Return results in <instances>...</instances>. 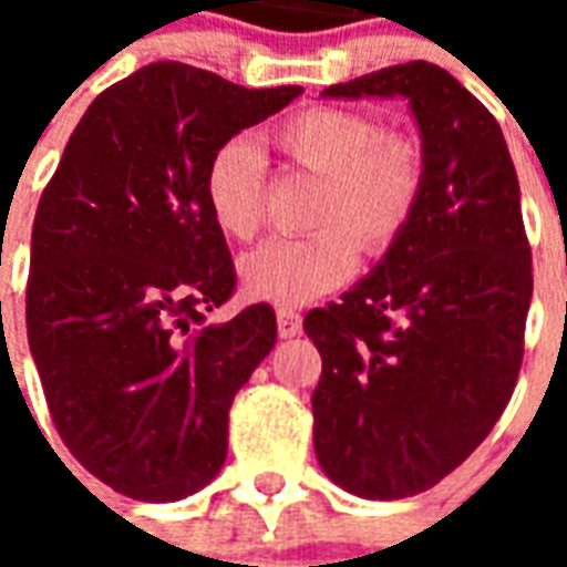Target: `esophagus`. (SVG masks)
Wrapping results in <instances>:
<instances>
[{
	"label": "esophagus",
	"mask_w": 567,
	"mask_h": 567,
	"mask_svg": "<svg viewBox=\"0 0 567 567\" xmlns=\"http://www.w3.org/2000/svg\"><path fill=\"white\" fill-rule=\"evenodd\" d=\"M276 324H279V337H297L300 333V328H303V321H300V312H295V309H279L276 312Z\"/></svg>",
	"instance_id": "34e87169"
}]
</instances>
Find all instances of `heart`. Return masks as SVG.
Instances as JSON below:
<instances>
[{
    "instance_id": "heart-1",
    "label": "heart",
    "mask_w": 567,
    "mask_h": 567,
    "mask_svg": "<svg viewBox=\"0 0 567 567\" xmlns=\"http://www.w3.org/2000/svg\"><path fill=\"white\" fill-rule=\"evenodd\" d=\"M288 161L324 178L309 236H272L239 258V285L251 300L297 307L328 295L355 272L358 246L380 255L416 215L425 157L413 136L380 130L355 109L312 105L272 130ZM212 221L246 243L264 224V157L251 140L215 148L203 175Z\"/></svg>"
}]
</instances>
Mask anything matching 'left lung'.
<instances>
[{
	"label": "left lung",
	"instance_id": "8db88e82",
	"mask_svg": "<svg viewBox=\"0 0 567 567\" xmlns=\"http://www.w3.org/2000/svg\"><path fill=\"white\" fill-rule=\"evenodd\" d=\"M321 96H401L422 136L425 185L406 230L340 303L303 319L321 355V471L358 498H410L486 440L519 377L532 303L519 182L498 121L434 63Z\"/></svg>",
	"mask_w": 567,
	"mask_h": 567
}]
</instances>
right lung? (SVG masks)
I'll return each instance as SVG.
<instances>
[{"label": "right lung", "mask_w": 567, "mask_h": 567, "mask_svg": "<svg viewBox=\"0 0 567 567\" xmlns=\"http://www.w3.org/2000/svg\"><path fill=\"white\" fill-rule=\"evenodd\" d=\"M300 93L142 66L93 100L39 199L32 361L69 452L127 498L182 501L215 480L234 394L276 346L270 303L206 321L236 272L203 175L218 145Z\"/></svg>", "instance_id": "1"}]
</instances>
